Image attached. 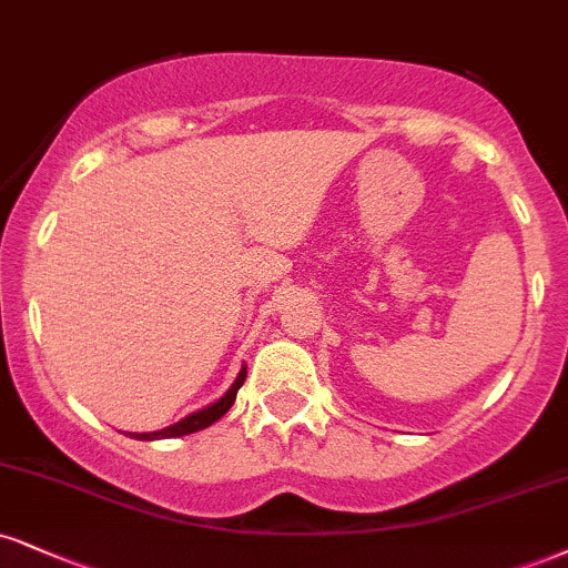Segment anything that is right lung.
I'll return each instance as SVG.
<instances>
[{"label":"right lung","mask_w":568,"mask_h":568,"mask_svg":"<svg viewBox=\"0 0 568 568\" xmlns=\"http://www.w3.org/2000/svg\"><path fill=\"white\" fill-rule=\"evenodd\" d=\"M243 381H245V367H241V373H237L235 384H232V386L227 388V394H224V396H219V399L214 402V405H209V407L197 409V413L187 415V418H182L180 423H174V426H169V428H161V432H150V434H132V436H134V439H145V442H153V439H172V436L195 434V432H201V428H209L211 423H216V420L222 418V415L227 413V409L232 407V402H235V396H237V388L243 386Z\"/></svg>","instance_id":"obj_1"}]
</instances>
